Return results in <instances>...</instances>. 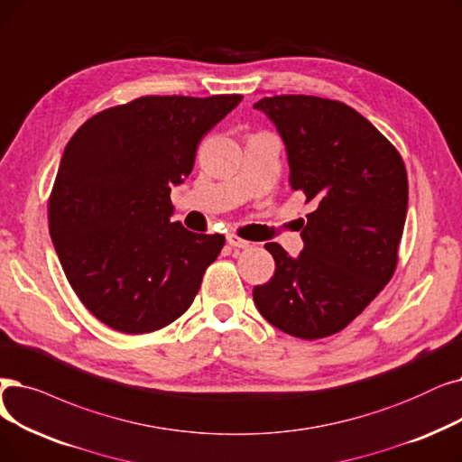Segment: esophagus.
I'll use <instances>...</instances> for the list:
<instances>
[{
    "instance_id": "34e87169",
    "label": "esophagus",
    "mask_w": 462,
    "mask_h": 462,
    "mask_svg": "<svg viewBox=\"0 0 462 462\" xmlns=\"http://www.w3.org/2000/svg\"><path fill=\"white\" fill-rule=\"evenodd\" d=\"M226 244H228L230 247H236V249H247V247L251 245V244L247 242V239H242V237L232 234V232L226 234Z\"/></svg>"
}]
</instances>
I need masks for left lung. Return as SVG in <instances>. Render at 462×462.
Masks as SVG:
<instances>
[{"label":"left lung","instance_id":"1","mask_svg":"<svg viewBox=\"0 0 462 462\" xmlns=\"http://www.w3.org/2000/svg\"><path fill=\"white\" fill-rule=\"evenodd\" d=\"M287 147L292 190L313 204L296 258L279 244L266 285L253 289L270 325L319 339L344 330L389 283L408 211V173L389 139L336 99L289 94L263 97Z\"/></svg>","mask_w":462,"mask_h":462}]
</instances>
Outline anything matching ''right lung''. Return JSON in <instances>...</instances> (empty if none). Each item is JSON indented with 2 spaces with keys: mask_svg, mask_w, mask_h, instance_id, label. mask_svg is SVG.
<instances>
[{
  "mask_svg": "<svg viewBox=\"0 0 462 462\" xmlns=\"http://www.w3.org/2000/svg\"><path fill=\"white\" fill-rule=\"evenodd\" d=\"M244 96H143L90 116L66 145L49 198L60 264L85 308L125 334L168 327L192 304L220 234L170 223V192L202 137Z\"/></svg>",
  "mask_w": 462,
  "mask_h": 462,
  "instance_id": "right-lung-1",
  "label": "right lung"
}]
</instances>
